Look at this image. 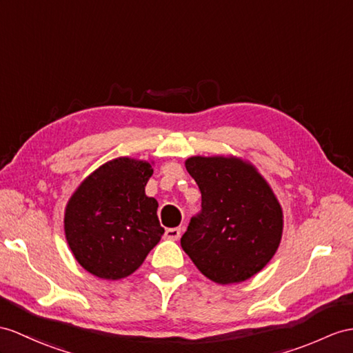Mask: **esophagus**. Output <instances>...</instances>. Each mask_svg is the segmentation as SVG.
Here are the masks:
<instances>
[{"mask_svg": "<svg viewBox=\"0 0 353 353\" xmlns=\"http://www.w3.org/2000/svg\"><path fill=\"white\" fill-rule=\"evenodd\" d=\"M165 236L170 241H176V239L181 236V228H169L165 232Z\"/></svg>", "mask_w": 353, "mask_h": 353, "instance_id": "1", "label": "esophagus"}]
</instances>
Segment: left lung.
I'll use <instances>...</instances> for the list:
<instances>
[{"label":"left lung","instance_id":"left-lung-1","mask_svg":"<svg viewBox=\"0 0 353 353\" xmlns=\"http://www.w3.org/2000/svg\"><path fill=\"white\" fill-rule=\"evenodd\" d=\"M185 169L199 185L202 212L183 235V250L219 285L252 279L272 259L283 235V210L271 185L236 156H193Z\"/></svg>","mask_w":353,"mask_h":353}]
</instances>
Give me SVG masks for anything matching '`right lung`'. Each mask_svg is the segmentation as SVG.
<instances>
[{
  "instance_id": "obj_1",
  "label": "right lung",
  "mask_w": 353,
  "mask_h": 353,
  "mask_svg": "<svg viewBox=\"0 0 353 353\" xmlns=\"http://www.w3.org/2000/svg\"><path fill=\"white\" fill-rule=\"evenodd\" d=\"M152 165L132 157L109 160L91 172L68 199L67 244L77 263L92 276L128 277L165 234L157 201L145 194Z\"/></svg>"
}]
</instances>
